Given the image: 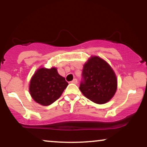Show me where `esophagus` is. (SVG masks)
I'll return each instance as SVG.
<instances>
[{
  "label": "esophagus",
  "mask_w": 147,
  "mask_h": 147,
  "mask_svg": "<svg viewBox=\"0 0 147 147\" xmlns=\"http://www.w3.org/2000/svg\"><path fill=\"white\" fill-rule=\"evenodd\" d=\"M77 80L76 79H74L73 80H72V81H71V83H73V84H77Z\"/></svg>",
  "instance_id": "1"
}]
</instances>
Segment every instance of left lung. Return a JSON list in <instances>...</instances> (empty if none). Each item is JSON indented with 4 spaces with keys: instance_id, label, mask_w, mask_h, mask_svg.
<instances>
[{
    "instance_id": "left-lung-1",
    "label": "left lung",
    "mask_w": 147,
    "mask_h": 147,
    "mask_svg": "<svg viewBox=\"0 0 147 147\" xmlns=\"http://www.w3.org/2000/svg\"><path fill=\"white\" fill-rule=\"evenodd\" d=\"M79 89L84 96L97 104L107 103L116 93L118 83L114 71L99 56H91L83 66Z\"/></svg>"
}]
</instances>
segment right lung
<instances>
[{
	"label": "right lung",
	"mask_w": 147,
	"mask_h": 147,
	"mask_svg": "<svg viewBox=\"0 0 147 147\" xmlns=\"http://www.w3.org/2000/svg\"><path fill=\"white\" fill-rule=\"evenodd\" d=\"M68 85L65 79L58 74L56 68H40L31 77L29 91L36 102L47 106L61 96Z\"/></svg>",
	"instance_id": "1"
}]
</instances>
